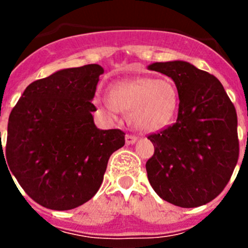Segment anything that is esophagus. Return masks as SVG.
Here are the masks:
<instances>
[{
    "label": "esophagus",
    "instance_id": "obj_1",
    "mask_svg": "<svg viewBox=\"0 0 248 248\" xmlns=\"http://www.w3.org/2000/svg\"><path fill=\"white\" fill-rule=\"evenodd\" d=\"M137 140H138V138L134 137V135H129V134L125 135L126 145H131V144H135V143H137Z\"/></svg>",
    "mask_w": 248,
    "mask_h": 248
}]
</instances>
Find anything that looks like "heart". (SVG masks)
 I'll return each instance as SVG.
<instances>
[{
	"label": "heart",
	"instance_id": "1",
	"mask_svg": "<svg viewBox=\"0 0 248 248\" xmlns=\"http://www.w3.org/2000/svg\"><path fill=\"white\" fill-rule=\"evenodd\" d=\"M95 102L108 117L117 118L120 110L126 111L135 128L153 133L172 119L179 94L171 80L141 77L117 82L111 85L110 95H99Z\"/></svg>",
	"mask_w": 248,
	"mask_h": 248
}]
</instances>
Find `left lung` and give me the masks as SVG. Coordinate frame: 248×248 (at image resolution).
Returning a JSON list of instances; mask_svg holds the SVG:
<instances>
[{"instance_id": "1", "label": "left lung", "mask_w": 248, "mask_h": 248, "mask_svg": "<svg viewBox=\"0 0 248 248\" xmlns=\"http://www.w3.org/2000/svg\"><path fill=\"white\" fill-rule=\"evenodd\" d=\"M148 69L170 77L179 93L174 125L149 135L151 187L163 200L198 207L227 185L238 160L237 114L220 80L189 62H155Z\"/></svg>"}]
</instances>
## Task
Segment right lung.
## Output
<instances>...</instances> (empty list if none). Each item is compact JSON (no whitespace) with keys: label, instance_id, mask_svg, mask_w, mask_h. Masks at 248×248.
Wrapping results in <instances>:
<instances>
[{"label":"right lung","instance_id":"right-lung-1","mask_svg":"<svg viewBox=\"0 0 248 248\" xmlns=\"http://www.w3.org/2000/svg\"><path fill=\"white\" fill-rule=\"evenodd\" d=\"M103 73L99 64L54 72L31 83L11 111L0 156L26 194L47 209L64 211L91 200L110 155L125 144L122 130L94 124L92 100Z\"/></svg>","mask_w":248,"mask_h":248}]
</instances>
